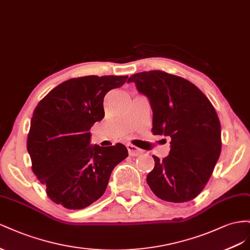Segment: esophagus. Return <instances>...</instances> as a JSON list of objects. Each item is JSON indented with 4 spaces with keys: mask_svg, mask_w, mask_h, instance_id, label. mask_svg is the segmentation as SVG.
Wrapping results in <instances>:
<instances>
[{
    "mask_svg": "<svg viewBox=\"0 0 250 250\" xmlns=\"http://www.w3.org/2000/svg\"><path fill=\"white\" fill-rule=\"evenodd\" d=\"M126 148H127V151H129L130 156H138V155L142 154L141 149L138 148L137 146H133V145H127V146H126Z\"/></svg>",
    "mask_w": 250,
    "mask_h": 250,
    "instance_id": "1",
    "label": "esophagus"
}]
</instances>
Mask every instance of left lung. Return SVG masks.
Wrapping results in <instances>:
<instances>
[{
    "instance_id": "obj_1",
    "label": "left lung",
    "mask_w": 250,
    "mask_h": 250,
    "mask_svg": "<svg viewBox=\"0 0 250 250\" xmlns=\"http://www.w3.org/2000/svg\"><path fill=\"white\" fill-rule=\"evenodd\" d=\"M153 110L155 135L170 137V151L147 174L149 188L161 200L174 203L196 198L209 180L221 153V125L203 92L184 78L160 70L132 75Z\"/></svg>"
}]
</instances>
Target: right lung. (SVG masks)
<instances>
[{"label": "right lung", "instance_id": "obj_1", "mask_svg": "<svg viewBox=\"0 0 250 250\" xmlns=\"http://www.w3.org/2000/svg\"><path fill=\"white\" fill-rule=\"evenodd\" d=\"M127 76L89 75L59 84L33 111L27 138L32 170L48 197L69 209H82L105 191L126 147L90 146V129L104 117V98Z\"/></svg>", "mask_w": 250, "mask_h": 250}]
</instances>
